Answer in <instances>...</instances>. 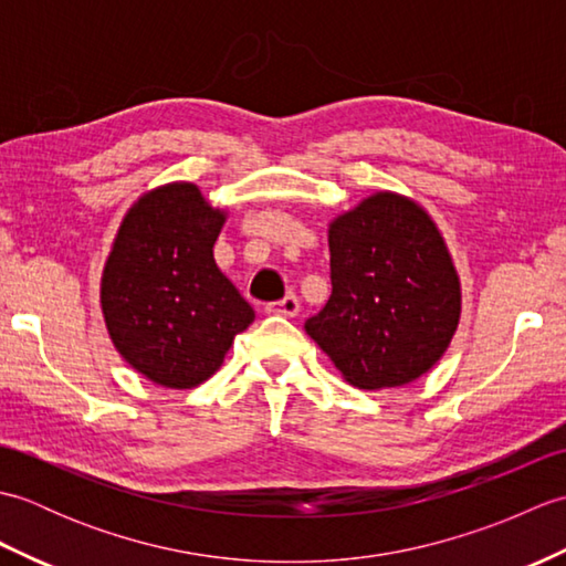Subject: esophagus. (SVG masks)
I'll list each match as a JSON object with an SVG mask.
<instances>
[{
	"mask_svg": "<svg viewBox=\"0 0 566 566\" xmlns=\"http://www.w3.org/2000/svg\"><path fill=\"white\" fill-rule=\"evenodd\" d=\"M264 311H268V314H274V316L294 318L298 314V298L294 294H286L284 298H280V302H272V304L264 306Z\"/></svg>",
	"mask_w": 566,
	"mask_h": 566,
	"instance_id": "1",
	"label": "esophagus"
}]
</instances>
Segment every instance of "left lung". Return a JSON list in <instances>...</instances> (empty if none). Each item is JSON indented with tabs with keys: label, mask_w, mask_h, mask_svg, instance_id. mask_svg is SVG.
I'll list each match as a JSON object with an SVG mask.
<instances>
[{
	"label": "left lung",
	"mask_w": 566,
	"mask_h": 566,
	"mask_svg": "<svg viewBox=\"0 0 566 566\" xmlns=\"http://www.w3.org/2000/svg\"><path fill=\"white\" fill-rule=\"evenodd\" d=\"M331 298L306 333L359 389H389L438 363L460 321V280L436 223L379 191L331 223Z\"/></svg>",
	"instance_id": "1"
}]
</instances>
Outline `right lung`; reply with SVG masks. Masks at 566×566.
<instances>
[{"instance_id": "obj_1", "label": "right lung", "mask_w": 566, "mask_h": 566, "mask_svg": "<svg viewBox=\"0 0 566 566\" xmlns=\"http://www.w3.org/2000/svg\"><path fill=\"white\" fill-rule=\"evenodd\" d=\"M223 221L195 185H167L130 207L106 260V328L126 363L163 387L207 381L255 318L216 268Z\"/></svg>"}]
</instances>
